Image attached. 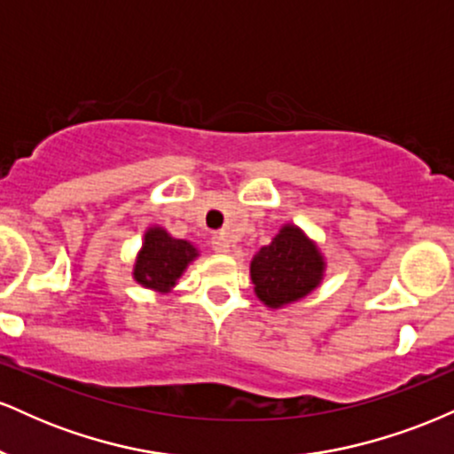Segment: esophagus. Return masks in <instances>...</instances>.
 Segmentation results:
<instances>
[{
	"mask_svg": "<svg viewBox=\"0 0 454 454\" xmlns=\"http://www.w3.org/2000/svg\"><path fill=\"white\" fill-rule=\"evenodd\" d=\"M211 245H213V249H215L217 254H231V247H232L231 241H228L223 234H220V237H213Z\"/></svg>",
	"mask_w": 454,
	"mask_h": 454,
	"instance_id": "34e87169",
	"label": "esophagus"
}]
</instances>
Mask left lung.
Returning <instances> with one entry per match:
<instances>
[{
	"mask_svg": "<svg viewBox=\"0 0 454 454\" xmlns=\"http://www.w3.org/2000/svg\"><path fill=\"white\" fill-rule=\"evenodd\" d=\"M325 275V254L303 228L290 222L249 262L254 293L269 309H284L309 296L320 288Z\"/></svg>",
	"mask_w": 454,
	"mask_h": 454,
	"instance_id": "left-lung-1",
	"label": "left lung"
}]
</instances>
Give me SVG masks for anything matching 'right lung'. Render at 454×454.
<instances>
[{"mask_svg": "<svg viewBox=\"0 0 454 454\" xmlns=\"http://www.w3.org/2000/svg\"><path fill=\"white\" fill-rule=\"evenodd\" d=\"M198 256L200 252L192 241L175 239L161 226H149L134 260L132 278L143 288L168 294Z\"/></svg>", "mask_w": 454, "mask_h": 454, "instance_id": "1", "label": "right lung"}]
</instances>
